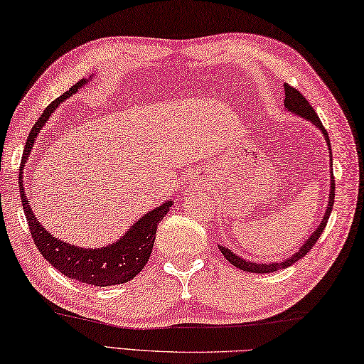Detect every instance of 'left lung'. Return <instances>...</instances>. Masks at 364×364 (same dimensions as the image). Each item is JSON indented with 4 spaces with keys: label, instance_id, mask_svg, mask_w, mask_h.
Instances as JSON below:
<instances>
[{
    "label": "left lung",
    "instance_id": "obj_1",
    "mask_svg": "<svg viewBox=\"0 0 364 364\" xmlns=\"http://www.w3.org/2000/svg\"><path fill=\"white\" fill-rule=\"evenodd\" d=\"M285 107L288 108V111H291V113L297 114V116H302L309 119V121H312L316 127H318L323 135H325L326 138V143L329 149H331V144H329V136H328V132L325 130V127H323V124L320 121L318 114H316V111L312 108V105H310L306 97H304L299 90L291 87V85L285 82ZM333 159V156H331ZM333 164V162H331ZM334 176H331V194H329V202H328V208L325 211V218H323V221L320 223V226L316 228L315 232L309 237L307 242L304 243V245L301 247V250L297 251V253L293 256V257H288L287 261L283 262H272V264H257V262H253V261H247L243 259V257H239L235 253H232L229 248H224V247H220V251L224 255V257L232 264V266H235L237 269L240 270H245V272H253V274H270V272H277V270L280 269H287L289 266H293L294 262H297L301 259V257L306 256L310 250H312V247L316 243V240L320 239V235L323 230H325L326 228V223L329 220V215H331L333 211V205H334Z\"/></svg>",
    "mask_w": 364,
    "mask_h": 364
}]
</instances>
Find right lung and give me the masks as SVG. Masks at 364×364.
<instances>
[{
	"instance_id": "obj_1",
	"label": "right lung",
	"mask_w": 364,
	"mask_h": 364,
	"mask_svg": "<svg viewBox=\"0 0 364 364\" xmlns=\"http://www.w3.org/2000/svg\"><path fill=\"white\" fill-rule=\"evenodd\" d=\"M82 84H85L84 79L76 82L70 90L65 92L63 95L55 98V100L44 109V113L38 119L35 127L31 129L22 156L21 175H18V191H21L23 213L26 221H28L31 239L35 242L36 248L41 251L44 259L48 261L50 266H54L58 272L68 277V279H75L77 282L87 283V285L94 287H111L132 280L135 275L140 274V270L144 266H146L151 251H153L157 224H159L162 218L167 215L171 202L164 203L162 207L149 211L148 215H144L140 221H136L134 226L125 232L121 240H117L113 245L98 250H84L55 239L54 235H50L48 230L44 229L43 224H39L36 216L33 215V211L30 208L22 183L23 164L28 159L33 143H35L38 132L41 130L46 119H48L52 111L58 107V103L63 102L65 98L70 97L71 94H75L77 87H81Z\"/></svg>"
}]
</instances>
